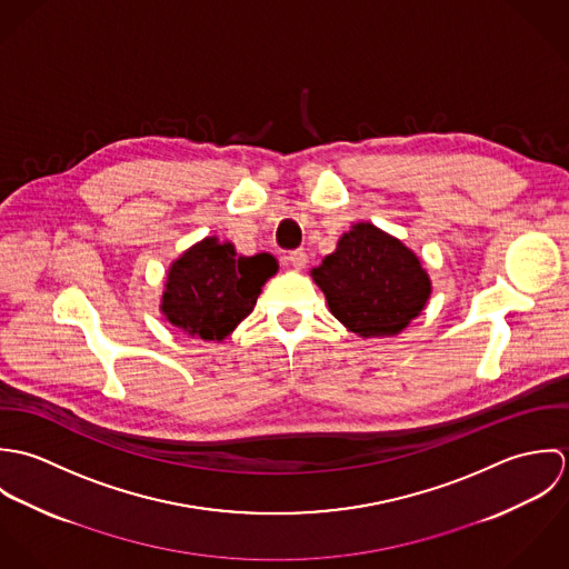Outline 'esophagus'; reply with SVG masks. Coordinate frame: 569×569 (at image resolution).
<instances>
[{
    "mask_svg": "<svg viewBox=\"0 0 569 569\" xmlns=\"http://www.w3.org/2000/svg\"><path fill=\"white\" fill-rule=\"evenodd\" d=\"M284 262H287L289 267H293V269H305L307 262H309V258H307V253H305L302 249H296V251H289V253L284 256Z\"/></svg>",
    "mask_w": 569,
    "mask_h": 569,
    "instance_id": "34e87169",
    "label": "esophagus"
}]
</instances>
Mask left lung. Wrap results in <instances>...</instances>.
Segmentation results:
<instances>
[{
	"label": "left lung",
	"mask_w": 569,
	"mask_h": 569,
	"mask_svg": "<svg viewBox=\"0 0 569 569\" xmlns=\"http://www.w3.org/2000/svg\"><path fill=\"white\" fill-rule=\"evenodd\" d=\"M311 276L330 313L361 337L399 335L431 296L418 256L372 223H355Z\"/></svg>",
	"instance_id": "1"
}]
</instances>
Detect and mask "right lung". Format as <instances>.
Masks as SVG:
<instances>
[{
	"label": "right lung",
	"instance_id": "1",
	"mask_svg": "<svg viewBox=\"0 0 569 569\" xmlns=\"http://www.w3.org/2000/svg\"><path fill=\"white\" fill-rule=\"evenodd\" d=\"M276 271L271 253L237 256L234 244L208 237L170 264L160 311L190 337L221 341L253 311Z\"/></svg>",
	"mask_w": 569,
	"mask_h": 569
}]
</instances>
